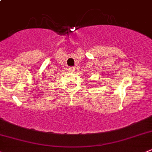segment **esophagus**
<instances>
[{
	"mask_svg": "<svg viewBox=\"0 0 152 152\" xmlns=\"http://www.w3.org/2000/svg\"><path fill=\"white\" fill-rule=\"evenodd\" d=\"M69 70L70 71V72H75V67H70L69 69Z\"/></svg>",
	"mask_w": 152,
	"mask_h": 152,
	"instance_id": "34e87169",
	"label": "esophagus"
}]
</instances>
